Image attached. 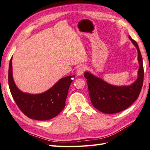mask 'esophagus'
I'll return each mask as SVG.
<instances>
[{
    "label": "esophagus",
    "instance_id": "esophagus-1",
    "mask_svg": "<svg viewBox=\"0 0 150 150\" xmlns=\"http://www.w3.org/2000/svg\"><path fill=\"white\" fill-rule=\"evenodd\" d=\"M85 70V67L84 66H80L76 70V74H77L78 76H81L83 74Z\"/></svg>",
    "mask_w": 150,
    "mask_h": 150
}]
</instances>
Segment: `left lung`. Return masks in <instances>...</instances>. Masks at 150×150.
Masks as SVG:
<instances>
[{
	"label": "left lung",
	"mask_w": 150,
	"mask_h": 150,
	"mask_svg": "<svg viewBox=\"0 0 150 150\" xmlns=\"http://www.w3.org/2000/svg\"><path fill=\"white\" fill-rule=\"evenodd\" d=\"M129 40L137 50L139 67L137 78L129 85H114L88 71L84 72L92 105L105 114H115L128 108L139 97L144 79L142 58L137 43L129 36Z\"/></svg>",
	"instance_id": "obj_1"
}]
</instances>
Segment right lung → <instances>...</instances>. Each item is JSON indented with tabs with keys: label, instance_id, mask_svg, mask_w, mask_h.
I'll return each instance as SVG.
<instances>
[{
	"label": "right lung",
	"instance_id": "add662e5",
	"mask_svg": "<svg viewBox=\"0 0 150 150\" xmlns=\"http://www.w3.org/2000/svg\"><path fill=\"white\" fill-rule=\"evenodd\" d=\"M12 59L13 56L9 61L8 83L12 97L20 110L29 118L38 121L49 120L58 115L65 107L72 78L75 75L61 78L52 87L40 94H29L21 91L15 84Z\"/></svg>",
	"mask_w": 150,
	"mask_h": 150
}]
</instances>
